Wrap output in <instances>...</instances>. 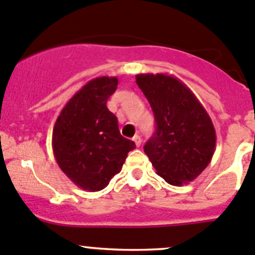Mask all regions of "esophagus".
Returning a JSON list of instances; mask_svg holds the SVG:
<instances>
[{"label":"esophagus","mask_w":255,"mask_h":255,"mask_svg":"<svg viewBox=\"0 0 255 255\" xmlns=\"http://www.w3.org/2000/svg\"><path fill=\"white\" fill-rule=\"evenodd\" d=\"M132 139H133V142L135 143V145H137V147H139V145L142 144V139H140V137L138 134L134 135V137H133Z\"/></svg>","instance_id":"obj_1"}]
</instances>
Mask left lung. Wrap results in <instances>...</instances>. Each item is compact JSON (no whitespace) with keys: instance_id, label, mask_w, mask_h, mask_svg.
<instances>
[{"instance_id":"left-lung-1","label":"left lung","mask_w":255,"mask_h":255,"mask_svg":"<svg viewBox=\"0 0 255 255\" xmlns=\"http://www.w3.org/2000/svg\"><path fill=\"white\" fill-rule=\"evenodd\" d=\"M155 118V132L144 153L167 183L183 185L196 179L216 150L213 122L194 93L174 76H135Z\"/></svg>"}]
</instances>
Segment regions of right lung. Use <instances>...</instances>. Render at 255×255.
<instances>
[{
	"instance_id": "obj_1",
	"label": "right lung",
	"mask_w": 255,
	"mask_h": 255,
	"mask_svg": "<svg viewBox=\"0 0 255 255\" xmlns=\"http://www.w3.org/2000/svg\"><path fill=\"white\" fill-rule=\"evenodd\" d=\"M117 77L102 76L83 86L63 107L52 133L57 164L77 187L98 192L121 172L134 142L122 137L107 100Z\"/></svg>"
}]
</instances>
